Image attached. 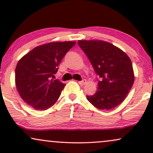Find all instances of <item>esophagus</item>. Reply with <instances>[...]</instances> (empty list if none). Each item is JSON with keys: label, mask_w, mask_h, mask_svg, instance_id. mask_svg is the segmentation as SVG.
Masks as SVG:
<instances>
[{"label": "esophagus", "mask_w": 153, "mask_h": 153, "mask_svg": "<svg viewBox=\"0 0 153 153\" xmlns=\"http://www.w3.org/2000/svg\"><path fill=\"white\" fill-rule=\"evenodd\" d=\"M78 84H79V85H85V84H86V80H81V81H78Z\"/></svg>", "instance_id": "1"}]
</instances>
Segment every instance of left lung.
I'll list each match as a JSON object with an SVG mask.
<instances>
[{
  "label": "left lung",
  "mask_w": 153,
  "mask_h": 153,
  "mask_svg": "<svg viewBox=\"0 0 153 153\" xmlns=\"http://www.w3.org/2000/svg\"><path fill=\"white\" fill-rule=\"evenodd\" d=\"M101 80L96 93L87 96L88 101L99 109H111L125 99L132 87L134 74L131 59L124 51L102 40H79Z\"/></svg>",
  "instance_id": "left-lung-1"
}]
</instances>
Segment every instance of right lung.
I'll list each match as a JSON object with an SVG mask.
<instances>
[{
  "instance_id": "add662e5",
  "label": "right lung",
  "mask_w": 153,
  "mask_h": 153,
  "mask_svg": "<svg viewBox=\"0 0 153 153\" xmlns=\"http://www.w3.org/2000/svg\"><path fill=\"white\" fill-rule=\"evenodd\" d=\"M75 44L71 41L47 43L36 47L19 59L15 82L24 102L36 110H46L57 102L65 84L51 78Z\"/></svg>"
}]
</instances>
